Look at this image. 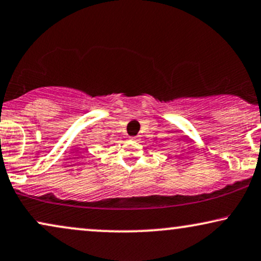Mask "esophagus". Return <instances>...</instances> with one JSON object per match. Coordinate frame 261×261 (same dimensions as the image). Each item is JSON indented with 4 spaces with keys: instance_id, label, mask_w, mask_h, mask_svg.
<instances>
[{
    "instance_id": "1",
    "label": "esophagus",
    "mask_w": 261,
    "mask_h": 261,
    "mask_svg": "<svg viewBox=\"0 0 261 261\" xmlns=\"http://www.w3.org/2000/svg\"><path fill=\"white\" fill-rule=\"evenodd\" d=\"M130 140L138 141V140H139V135H134V137H130Z\"/></svg>"
}]
</instances>
